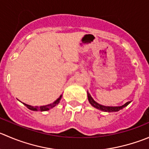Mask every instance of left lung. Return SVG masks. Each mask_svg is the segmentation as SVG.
I'll return each instance as SVG.
<instances>
[{
  "label": "left lung",
  "mask_w": 149,
  "mask_h": 149,
  "mask_svg": "<svg viewBox=\"0 0 149 149\" xmlns=\"http://www.w3.org/2000/svg\"><path fill=\"white\" fill-rule=\"evenodd\" d=\"M87 95H88V100H89V103H90L92 106L95 107V108H97V109H99L102 111H105V112H116V111H119V110L124 108L125 107L127 106V105L131 102V101H130V102H126L125 105H122V106H105V105H100V104L97 103V102H95V101L94 100L93 98L91 97L90 94H89V92H87Z\"/></svg>",
  "instance_id": "1"
}]
</instances>
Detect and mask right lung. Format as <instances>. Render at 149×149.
Here are the masks:
<instances>
[{
  "instance_id": "add662e5",
  "label": "right lung",
  "mask_w": 149,
  "mask_h": 149,
  "mask_svg": "<svg viewBox=\"0 0 149 149\" xmlns=\"http://www.w3.org/2000/svg\"><path fill=\"white\" fill-rule=\"evenodd\" d=\"M61 98H62V95H60V97H59L57 100H56L54 101L53 103L49 104V105H43V106H40V107H38V106L34 107V106H31V105H27V104H25V103H23V104H24V105H25L27 108H29L30 110H31V111H49V109H51V108H52L53 107H54L55 105H57V104L60 102Z\"/></svg>"
}]
</instances>
